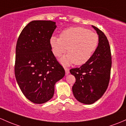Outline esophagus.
I'll list each match as a JSON object with an SVG mask.
<instances>
[{
	"mask_svg": "<svg viewBox=\"0 0 126 126\" xmlns=\"http://www.w3.org/2000/svg\"><path fill=\"white\" fill-rule=\"evenodd\" d=\"M64 70H65V72H66V75H67V74H69V69L67 68V67H64Z\"/></svg>",
	"mask_w": 126,
	"mask_h": 126,
	"instance_id": "1",
	"label": "esophagus"
}]
</instances>
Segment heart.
<instances>
[{
    "label": "heart",
    "instance_id": "obj_1",
    "mask_svg": "<svg viewBox=\"0 0 126 126\" xmlns=\"http://www.w3.org/2000/svg\"><path fill=\"white\" fill-rule=\"evenodd\" d=\"M98 43L97 34L82 27L69 28L61 32L60 38L52 36L50 39L55 57H60L67 51L68 54L60 60L61 63L66 66L74 63L76 65L86 63L96 51Z\"/></svg>",
    "mask_w": 126,
    "mask_h": 126
}]
</instances>
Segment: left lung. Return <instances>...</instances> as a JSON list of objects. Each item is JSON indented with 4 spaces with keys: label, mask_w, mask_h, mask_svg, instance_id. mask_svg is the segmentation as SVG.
Masks as SVG:
<instances>
[{
    "label": "left lung",
    "mask_w": 126,
    "mask_h": 126,
    "mask_svg": "<svg viewBox=\"0 0 126 126\" xmlns=\"http://www.w3.org/2000/svg\"><path fill=\"white\" fill-rule=\"evenodd\" d=\"M98 35L96 51L88 62L80 67L70 69L75 77L72 92L80 103L91 104L100 98L108 88L110 76L112 57L109 43L105 34L92 26Z\"/></svg>",
    "instance_id": "8db88e82"
}]
</instances>
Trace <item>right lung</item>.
Segmentation results:
<instances>
[{"instance_id":"obj_1","label":"right lung","mask_w":126,"mask_h":126,"mask_svg":"<svg viewBox=\"0 0 126 126\" xmlns=\"http://www.w3.org/2000/svg\"><path fill=\"white\" fill-rule=\"evenodd\" d=\"M56 27L52 21L33 20L23 28L17 42L16 79L23 95L35 104L51 100L55 84L65 75L50 45Z\"/></svg>"}]
</instances>
